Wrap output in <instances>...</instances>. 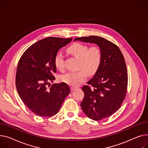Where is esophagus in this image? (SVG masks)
Returning <instances> with one entry per match:
<instances>
[{
    "label": "esophagus",
    "mask_w": 148,
    "mask_h": 148,
    "mask_svg": "<svg viewBox=\"0 0 148 148\" xmlns=\"http://www.w3.org/2000/svg\"><path fill=\"white\" fill-rule=\"evenodd\" d=\"M77 87H71V90L72 91H74V90H75L76 89H77Z\"/></svg>",
    "instance_id": "34e87169"
}]
</instances>
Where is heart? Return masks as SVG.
<instances>
[{
	"mask_svg": "<svg viewBox=\"0 0 148 148\" xmlns=\"http://www.w3.org/2000/svg\"><path fill=\"white\" fill-rule=\"evenodd\" d=\"M69 53L79 59V67L84 68L75 72H69L61 77L62 82L72 86H77L84 82L87 77V72L90 74L95 73L99 67L102 53L101 49L97 46H88L80 43H76L67 49ZM54 64L58 70L64 68V56L61 52H58L55 56Z\"/></svg>",
	"mask_w": 148,
	"mask_h": 148,
	"instance_id": "heart-1",
	"label": "heart"
}]
</instances>
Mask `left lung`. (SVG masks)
I'll return each instance as SVG.
<instances>
[{
  "mask_svg": "<svg viewBox=\"0 0 148 148\" xmlns=\"http://www.w3.org/2000/svg\"><path fill=\"white\" fill-rule=\"evenodd\" d=\"M74 41L96 45L102 60L93 77L82 87V109L89 119L101 120L110 116L121 106L126 95L128 76L124 56L117 46L101 37H78Z\"/></svg>",
  "mask_w": 148,
  "mask_h": 148,
  "instance_id": "8db88e82",
  "label": "left lung"
}]
</instances>
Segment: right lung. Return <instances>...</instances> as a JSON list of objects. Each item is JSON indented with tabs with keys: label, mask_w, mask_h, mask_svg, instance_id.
<instances>
[{
	"label": "right lung",
	"mask_w": 148,
	"mask_h": 148,
	"mask_svg": "<svg viewBox=\"0 0 148 148\" xmlns=\"http://www.w3.org/2000/svg\"><path fill=\"white\" fill-rule=\"evenodd\" d=\"M72 40L49 37L29 46L19 61L15 84L18 93L28 109L40 116H52L60 111L70 88L64 82L55 83V55Z\"/></svg>",
	"instance_id": "obj_1"
}]
</instances>
